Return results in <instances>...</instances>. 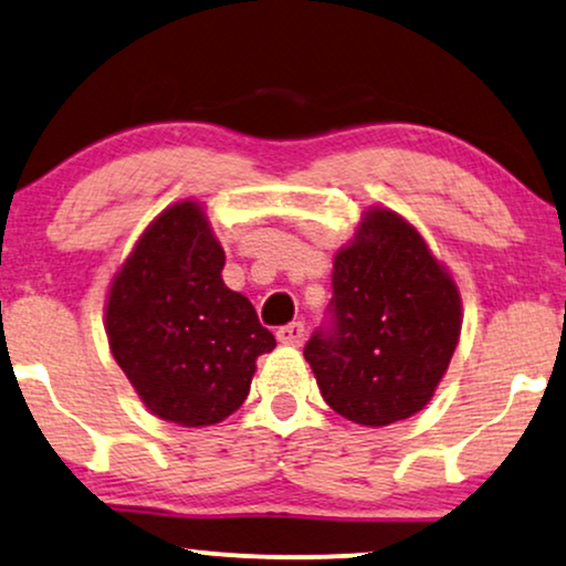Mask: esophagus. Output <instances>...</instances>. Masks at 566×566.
I'll return each instance as SVG.
<instances>
[{"mask_svg":"<svg viewBox=\"0 0 566 566\" xmlns=\"http://www.w3.org/2000/svg\"><path fill=\"white\" fill-rule=\"evenodd\" d=\"M276 339L282 342V345H292V347L303 345L305 326L300 324V321H295V324H287V326H279L276 328Z\"/></svg>","mask_w":566,"mask_h":566,"instance_id":"obj_1","label":"esophagus"}]
</instances>
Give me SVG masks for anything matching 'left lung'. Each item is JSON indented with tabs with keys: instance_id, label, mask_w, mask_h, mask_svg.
Wrapping results in <instances>:
<instances>
[{
	"instance_id": "8db88e82",
	"label": "left lung",
	"mask_w": 566,
	"mask_h": 566,
	"mask_svg": "<svg viewBox=\"0 0 566 566\" xmlns=\"http://www.w3.org/2000/svg\"><path fill=\"white\" fill-rule=\"evenodd\" d=\"M332 290L303 349L326 405L370 428L423 410L460 339V292L423 238L395 211H368Z\"/></svg>"
}]
</instances>
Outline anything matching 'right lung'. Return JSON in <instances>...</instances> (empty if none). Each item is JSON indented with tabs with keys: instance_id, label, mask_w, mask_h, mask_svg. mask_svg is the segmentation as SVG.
I'll return each instance as SVG.
<instances>
[{
	"instance_id": "add662e5",
	"label": "right lung",
	"mask_w": 566,
	"mask_h": 566,
	"mask_svg": "<svg viewBox=\"0 0 566 566\" xmlns=\"http://www.w3.org/2000/svg\"><path fill=\"white\" fill-rule=\"evenodd\" d=\"M221 269L224 250L200 206L185 200L143 232L106 303L114 360L148 410L185 428L238 410L259 355L276 347Z\"/></svg>"
}]
</instances>
